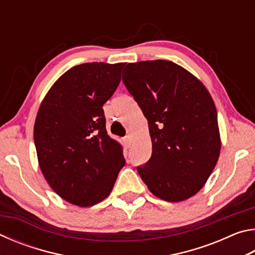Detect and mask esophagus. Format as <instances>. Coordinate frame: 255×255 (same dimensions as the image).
<instances>
[{
    "mask_svg": "<svg viewBox=\"0 0 255 255\" xmlns=\"http://www.w3.org/2000/svg\"><path fill=\"white\" fill-rule=\"evenodd\" d=\"M124 143L125 145L127 146V147H129V145H130V137H129L128 135L124 137Z\"/></svg>",
    "mask_w": 255,
    "mask_h": 255,
    "instance_id": "34e87169",
    "label": "esophagus"
}]
</instances>
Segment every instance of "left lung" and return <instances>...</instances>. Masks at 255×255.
Here are the masks:
<instances>
[{"instance_id": "1", "label": "left lung", "mask_w": 255, "mask_h": 255, "mask_svg": "<svg viewBox=\"0 0 255 255\" xmlns=\"http://www.w3.org/2000/svg\"><path fill=\"white\" fill-rule=\"evenodd\" d=\"M123 73L152 138V156L137 166L138 174L161 199H188L204 187L221 152L213 99L199 80L169 60L130 63Z\"/></svg>"}]
</instances>
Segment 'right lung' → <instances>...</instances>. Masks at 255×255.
<instances>
[{
    "mask_svg": "<svg viewBox=\"0 0 255 255\" xmlns=\"http://www.w3.org/2000/svg\"><path fill=\"white\" fill-rule=\"evenodd\" d=\"M125 63H85L51 86L33 129L38 161L54 191L73 205L102 201L125 165L123 146L108 135L102 106L120 83Z\"/></svg>",
    "mask_w": 255,
    "mask_h": 255,
    "instance_id": "right-lung-1",
    "label": "right lung"
}]
</instances>
